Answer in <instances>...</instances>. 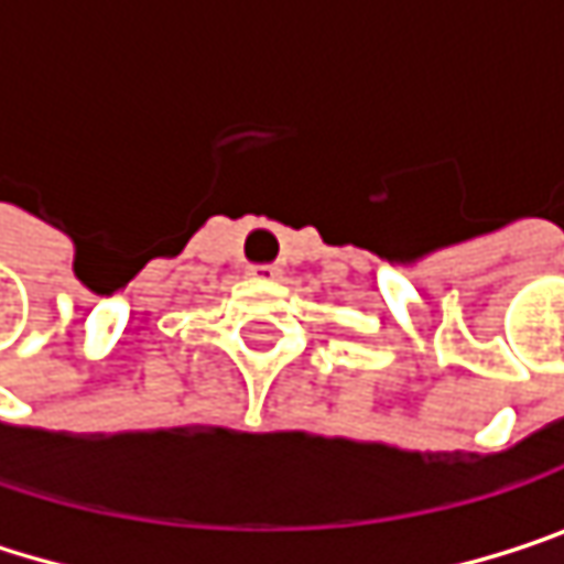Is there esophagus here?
I'll list each match as a JSON object with an SVG mask.
<instances>
[{"instance_id": "1", "label": "esophagus", "mask_w": 564, "mask_h": 564, "mask_svg": "<svg viewBox=\"0 0 564 564\" xmlns=\"http://www.w3.org/2000/svg\"><path fill=\"white\" fill-rule=\"evenodd\" d=\"M248 274H251V278H261V281H271V278H278L281 271H278L274 264H251Z\"/></svg>"}]
</instances>
